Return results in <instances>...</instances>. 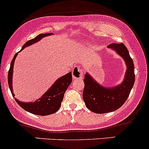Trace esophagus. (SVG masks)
<instances>
[{"label":"esophagus","mask_w":149,"mask_h":149,"mask_svg":"<svg viewBox=\"0 0 149 149\" xmlns=\"http://www.w3.org/2000/svg\"><path fill=\"white\" fill-rule=\"evenodd\" d=\"M72 76L74 79H81L83 77V71L80 68L76 67L72 70Z\"/></svg>","instance_id":"obj_1"}]
</instances>
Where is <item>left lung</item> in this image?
I'll list each match as a JSON object with an SVG mask.
<instances>
[{"label": "left lung", "mask_w": 149, "mask_h": 149, "mask_svg": "<svg viewBox=\"0 0 149 149\" xmlns=\"http://www.w3.org/2000/svg\"><path fill=\"white\" fill-rule=\"evenodd\" d=\"M111 48L124 59L127 70L123 82L119 85L106 87L99 84L88 73L84 75L83 99L86 108L98 114L107 113L120 108L127 99L135 81L134 66L126 46L121 43H111Z\"/></svg>", "instance_id": "8db88e82"}]
</instances>
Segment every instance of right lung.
Masks as SVG:
<instances>
[{
  "label": "right lung",
  "mask_w": 149,
  "mask_h": 149,
  "mask_svg": "<svg viewBox=\"0 0 149 149\" xmlns=\"http://www.w3.org/2000/svg\"><path fill=\"white\" fill-rule=\"evenodd\" d=\"M53 34L52 33H46V34H41L38 35L33 39L29 40L24 43V46L22 48L21 51H22L24 48L27 46H31L34 43L39 41L41 38L45 36H49V35ZM19 51V52H20ZM18 52V53H19ZM18 53L15 55L14 58L12 60L10 68L9 71H8V80L9 88L10 89L12 95L15 98V94L13 93V67H14L15 61ZM72 80V72L68 73L65 75H63V77H60L53 83V84L51 86L47 91L42 95L41 98L36 100L34 102H25L19 101V100L15 98L17 103L19 106H21L23 109L26 111L29 112L32 114L37 115H48L55 113L59 110L60 107L61 106V103L63 101L64 94L65 93L66 90L68 89V86H70V84Z\"/></svg>",
  "instance_id": "1"
}]
</instances>
